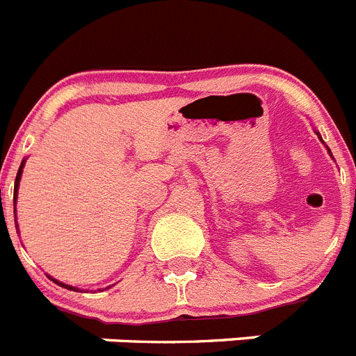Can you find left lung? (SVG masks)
<instances>
[{"label":"left lung","instance_id":"1","mask_svg":"<svg viewBox=\"0 0 356 356\" xmlns=\"http://www.w3.org/2000/svg\"><path fill=\"white\" fill-rule=\"evenodd\" d=\"M316 134H317V135H319V131H316ZM319 139H321V135H319ZM321 140H323V139H321ZM326 149H328V146H326ZM328 153H330V156H332V151H330V149H328ZM332 159H333V156H332Z\"/></svg>","mask_w":356,"mask_h":356}]
</instances>
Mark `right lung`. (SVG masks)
<instances>
[{"label":"right lung","instance_id":"right-lung-1","mask_svg":"<svg viewBox=\"0 0 356 356\" xmlns=\"http://www.w3.org/2000/svg\"><path fill=\"white\" fill-rule=\"evenodd\" d=\"M24 163H26V160H23L21 162V165H19V171H17V176H15V184H14V217H15V222H17V216H15V201H17V191H19V181H21V176H23V168H24ZM17 228V226H15ZM17 234H19V228H17ZM48 278L51 280L53 284L56 285H60V287L64 289H69V291H80L78 287H72V285H67V284H62V282H58V280H55L53 276L48 275Z\"/></svg>","mask_w":356,"mask_h":356}]
</instances>
